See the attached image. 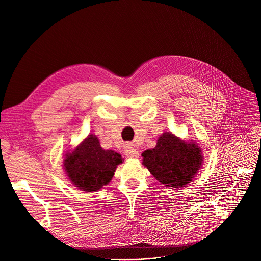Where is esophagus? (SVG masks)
<instances>
[{
    "label": "esophagus",
    "mask_w": 261,
    "mask_h": 261,
    "mask_svg": "<svg viewBox=\"0 0 261 261\" xmlns=\"http://www.w3.org/2000/svg\"><path fill=\"white\" fill-rule=\"evenodd\" d=\"M125 155L130 159H135L139 156V151L132 146H126L125 148Z\"/></svg>",
    "instance_id": "esophagus-1"
}]
</instances>
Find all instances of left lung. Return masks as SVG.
<instances>
[{"instance_id": "left-lung-1", "label": "left lung", "mask_w": 261, "mask_h": 261, "mask_svg": "<svg viewBox=\"0 0 261 261\" xmlns=\"http://www.w3.org/2000/svg\"><path fill=\"white\" fill-rule=\"evenodd\" d=\"M143 165L167 187H182L198 172L202 152L198 144L185 143L172 133L162 134L153 149L146 150Z\"/></svg>"}]
</instances>
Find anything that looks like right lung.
I'll return each mask as SVG.
<instances>
[{
	"label": "right lung",
	"mask_w": 261,
	"mask_h": 261,
	"mask_svg": "<svg viewBox=\"0 0 261 261\" xmlns=\"http://www.w3.org/2000/svg\"><path fill=\"white\" fill-rule=\"evenodd\" d=\"M121 155L103 150L95 135H89L64 159V170L73 184L81 190L95 191L112 180Z\"/></svg>",
	"instance_id": "right-lung-1"
}]
</instances>
